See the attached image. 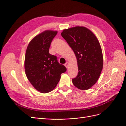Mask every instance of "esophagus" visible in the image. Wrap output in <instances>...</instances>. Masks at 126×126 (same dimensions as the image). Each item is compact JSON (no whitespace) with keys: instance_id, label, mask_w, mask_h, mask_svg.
Segmentation results:
<instances>
[{"instance_id":"34e87169","label":"esophagus","mask_w":126,"mask_h":126,"mask_svg":"<svg viewBox=\"0 0 126 126\" xmlns=\"http://www.w3.org/2000/svg\"><path fill=\"white\" fill-rule=\"evenodd\" d=\"M64 66H65V67H66L67 68H68V67H69V63L67 62L65 64H64Z\"/></svg>"}]
</instances>
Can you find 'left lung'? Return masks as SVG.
<instances>
[{
	"instance_id": "8db88e82",
	"label": "left lung",
	"mask_w": 126,
	"mask_h": 126,
	"mask_svg": "<svg viewBox=\"0 0 126 126\" xmlns=\"http://www.w3.org/2000/svg\"><path fill=\"white\" fill-rule=\"evenodd\" d=\"M61 35L73 50L77 59L78 75L72 79V83L79 89H89L97 82L102 70L103 56L99 42L84 27L64 29Z\"/></svg>"
}]
</instances>
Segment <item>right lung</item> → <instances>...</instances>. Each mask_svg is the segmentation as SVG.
Here are the masks:
<instances>
[{
    "label": "right lung",
    "mask_w": 126,
    "mask_h": 126,
    "mask_svg": "<svg viewBox=\"0 0 126 126\" xmlns=\"http://www.w3.org/2000/svg\"><path fill=\"white\" fill-rule=\"evenodd\" d=\"M57 31L46 30L30 41L27 48L25 69L27 77L32 85L41 93L54 89L60 79V75L67 70L57 60L56 56L49 53L52 40Z\"/></svg>",
    "instance_id": "obj_1"
}]
</instances>
